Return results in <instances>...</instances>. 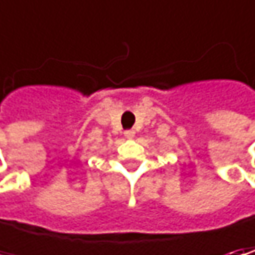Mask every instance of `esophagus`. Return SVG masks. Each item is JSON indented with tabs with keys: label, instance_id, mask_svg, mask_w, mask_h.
Segmentation results:
<instances>
[{
	"label": "esophagus",
	"instance_id": "1",
	"mask_svg": "<svg viewBox=\"0 0 255 255\" xmlns=\"http://www.w3.org/2000/svg\"><path fill=\"white\" fill-rule=\"evenodd\" d=\"M125 136H126V137H133V136H134V130H132V129H130V130H126V132H125Z\"/></svg>",
	"mask_w": 255,
	"mask_h": 255
}]
</instances>
